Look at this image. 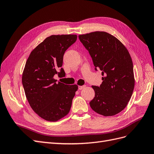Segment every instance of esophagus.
<instances>
[{"label":"esophagus","mask_w":154,"mask_h":154,"mask_svg":"<svg viewBox=\"0 0 154 154\" xmlns=\"http://www.w3.org/2000/svg\"><path fill=\"white\" fill-rule=\"evenodd\" d=\"M85 87V85H82V86H78V89L79 90H82L83 88H84Z\"/></svg>","instance_id":"obj_1"}]
</instances>
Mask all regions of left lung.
Listing matches in <instances>:
<instances>
[{
  "instance_id": "1",
  "label": "left lung",
  "mask_w": 154,
  "mask_h": 154,
  "mask_svg": "<svg viewBox=\"0 0 154 154\" xmlns=\"http://www.w3.org/2000/svg\"><path fill=\"white\" fill-rule=\"evenodd\" d=\"M88 51L95 70L101 71L100 87L92 85L95 97L90 101L97 114L111 116L119 113L127 105L134 88L133 63L128 50L115 36L104 31L79 35Z\"/></svg>"
}]
</instances>
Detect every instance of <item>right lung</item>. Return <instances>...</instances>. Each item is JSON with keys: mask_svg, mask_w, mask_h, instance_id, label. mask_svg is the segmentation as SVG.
Returning a JSON list of instances; mask_svg holds the SVG:
<instances>
[{"mask_svg": "<svg viewBox=\"0 0 154 154\" xmlns=\"http://www.w3.org/2000/svg\"><path fill=\"white\" fill-rule=\"evenodd\" d=\"M76 40V35H51L31 51L26 61L22 78L26 98L34 112L49 122H57L69 112L78 90L76 85L54 79L57 74H66L61 68L63 54Z\"/></svg>", "mask_w": 154, "mask_h": 154, "instance_id": "add662e5", "label": "right lung"}]
</instances>
